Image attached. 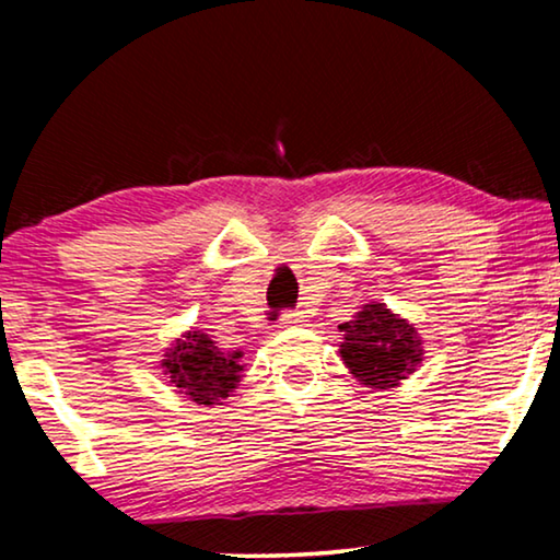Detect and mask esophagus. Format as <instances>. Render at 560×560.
I'll list each match as a JSON object with an SVG mask.
<instances>
[{"label":"esophagus","mask_w":560,"mask_h":560,"mask_svg":"<svg viewBox=\"0 0 560 560\" xmlns=\"http://www.w3.org/2000/svg\"><path fill=\"white\" fill-rule=\"evenodd\" d=\"M303 313L301 311H288V313H282V318H280V324L282 326H298V324H303Z\"/></svg>","instance_id":"1"}]
</instances>
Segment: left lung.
Wrapping results in <instances>:
<instances>
[{
    "label": "left lung",
    "mask_w": 560,
    "mask_h": 560,
    "mask_svg": "<svg viewBox=\"0 0 560 560\" xmlns=\"http://www.w3.org/2000/svg\"><path fill=\"white\" fill-rule=\"evenodd\" d=\"M339 331H343L339 349L343 364L364 387H397L423 362V341L416 326L385 303H366Z\"/></svg>",
    "instance_id": "obj_1"
}]
</instances>
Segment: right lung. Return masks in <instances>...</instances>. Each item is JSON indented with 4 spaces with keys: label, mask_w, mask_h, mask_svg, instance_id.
Returning a JSON list of instances; mask_svg holds the SVG:
<instances>
[{
    "label": "right lung",
    "mask_w": 560,
    "mask_h": 560,
    "mask_svg": "<svg viewBox=\"0 0 560 560\" xmlns=\"http://www.w3.org/2000/svg\"><path fill=\"white\" fill-rule=\"evenodd\" d=\"M242 351L224 354L203 331H186L165 351L163 370L173 387L196 405H221L240 385Z\"/></svg>",
    "instance_id": "add662e5"
}]
</instances>
